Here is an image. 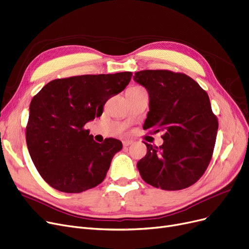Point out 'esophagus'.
<instances>
[{
  "instance_id": "obj_1",
  "label": "esophagus",
  "mask_w": 249,
  "mask_h": 249,
  "mask_svg": "<svg viewBox=\"0 0 249 249\" xmlns=\"http://www.w3.org/2000/svg\"><path fill=\"white\" fill-rule=\"evenodd\" d=\"M132 143H133L132 140H129V139H128V140H127V139H126V140H123V145H124V146H129V145H131Z\"/></svg>"
}]
</instances>
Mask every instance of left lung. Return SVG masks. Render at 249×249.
<instances>
[{"label": "left lung", "mask_w": 249, "mask_h": 249, "mask_svg": "<svg viewBox=\"0 0 249 249\" xmlns=\"http://www.w3.org/2000/svg\"><path fill=\"white\" fill-rule=\"evenodd\" d=\"M133 79L148 92L143 129L164 133L160 146L144 142L147 153L137 163L140 176L164 190L191 186L210 164L219 127L208 93L187 75L169 70L139 71Z\"/></svg>", "instance_id": "obj_1"}]
</instances>
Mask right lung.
<instances>
[{
    "label": "right lung",
    "instance_id": "1",
    "mask_svg": "<svg viewBox=\"0 0 249 249\" xmlns=\"http://www.w3.org/2000/svg\"><path fill=\"white\" fill-rule=\"evenodd\" d=\"M131 76L120 72L55 79L34 96L26 143L36 170L53 188L79 193L104 181L122 142H95L84 126L103 114L106 102L124 90Z\"/></svg>",
    "mask_w": 249,
    "mask_h": 249
}]
</instances>
